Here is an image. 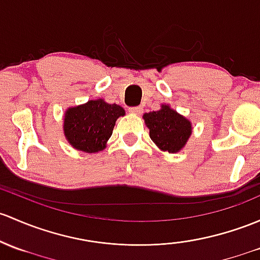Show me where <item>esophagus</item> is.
<instances>
[{
	"label": "esophagus",
	"instance_id": "34e87169",
	"mask_svg": "<svg viewBox=\"0 0 260 260\" xmlns=\"http://www.w3.org/2000/svg\"><path fill=\"white\" fill-rule=\"evenodd\" d=\"M129 112L133 114H141L143 112V108L142 107H131Z\"/></svg>",
	"mask_w": 260,
	"mask_h": 260
}]
</instances>
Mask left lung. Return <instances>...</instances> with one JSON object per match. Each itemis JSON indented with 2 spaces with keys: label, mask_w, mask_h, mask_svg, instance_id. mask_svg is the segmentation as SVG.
Wrapping results in <instances>:
<instances>
[{
  "label": "left lung",
  "mask_w": 260,
  "mask_h": 260,
  "mask_svg": "<svg viewBox=\"0 0 260 260\" xmlns=\"http://www.w3.org/2000/svg\"><path fill=\"white\" fill-rule=\"evenodd\" d=\"M143 119L149 137L162 152H180L192 135V122L166 103L158 111L144 113Z\"/></svg>",
  "instance_id": "obj_1"
}]
</instances>
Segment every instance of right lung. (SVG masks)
<instances>
[{"label":"right lung","mask_w":260,"mask_h":260,"mask_svg":"<svg viewBox=\"0 0 260 260\" xmlns=\"http://www.w3.org/2000/svg\"><path fill=\"white\" fill-rule=\"evenodd\" d=\"M124 114V109L116 103L111 105L102 98L89 100L66 109L63 135L77 151L98 153L107 147L116 121Z\"/></svg>","instance_id":"obj_1"}]
</instances>
